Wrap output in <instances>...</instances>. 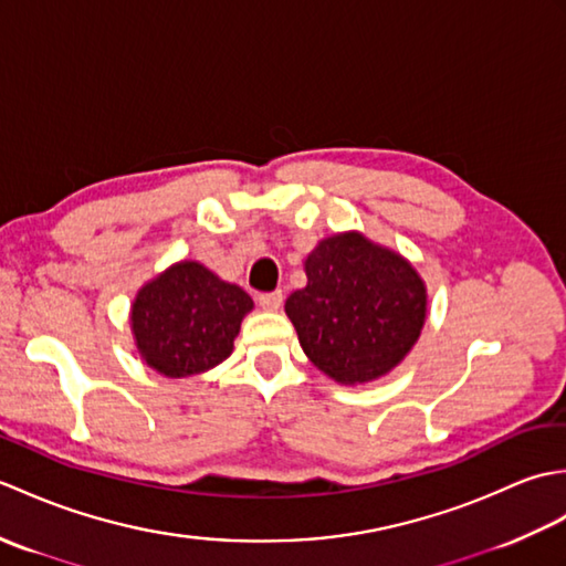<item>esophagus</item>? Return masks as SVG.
I'll use <instances>...</instances> for the list:
<instances>
[{
  "label": "esophagus",
  "instance_id": "34e87169",
  "mask_svg": "<svg viewBox=\"0 0 566 566\" xmlns=\"http://www.w3.org/2000/svg\"><path fill=\"white\" fill-rule=\"evenodd\" d=\"M282 302H284V294H282V290L258 294V304H260L264 311H276V308L282 306Z\"/></svg>",
  "mask_w": 566,
  "mask_h": 566
}]
</instances>
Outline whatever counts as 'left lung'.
<instances>
[{
	"label": "left lung",
	"instance_id": "left-lung-1",
	"mask_svg": "<svg viewBox=\"0 0 566 566\" xmlns=\"http://www.w3.org/2000/svg\"><path fill=\"white\" fill-rule=\"evenodd\" d=\"M306 286L286 298L306 357L340 384L391 371L426 323V284L399 252L363 233L323 238L304 262Z\"/></svg>",
	"mask_w": 566,
	"mask_h": 566
}]
</instances>
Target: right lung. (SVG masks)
<instances>
[{"label":"right lung","mask_w":566,"mask_h":566,"mask_svg":"<svg viewBox=\"0 0 566 566\" xmlns=\"http://www.w3.org/2000/svg\"><path fill=\"white\" fill-rule=\"evenodd\" d=\"M252 298L201 262L185 260L150 280L130 306V331L146 365L179 379L201 375L233 353Z\"/></svg>","instance_id":"obj_1"}]
</instances>
